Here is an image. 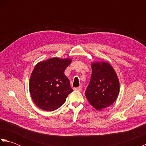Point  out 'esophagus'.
I'll return each instance as SVG.
<instances>
[{"label":"esophagus","instance_id":"obj_1","mask_svg":"<svg viewBox=\"0 0 146 146\" xmlns=\"http://www.w3.org/2000/svg\"><path fill=\"white\" fill-rule=\"evenodd\" d=\"M74 90H78V91H81L82 90V86H79V87H77V88H74Z\"/></svg>","mask_w":146,"mask_h":146}]
</instances>
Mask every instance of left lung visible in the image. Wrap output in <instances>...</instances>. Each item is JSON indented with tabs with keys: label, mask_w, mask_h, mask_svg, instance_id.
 I'll return each mask as SVG.
<instances>
[{
	"label": "left lung",
	"mask_w": 146,
	"mask_h": 146,
	"mask_svg": "<svg viewBox=\"0 0 146 146\" xmlns=\"http://www.w3.org/2000/svg\"><path fill=\"white\" fill-rule=\"evenodd\" d=\"M92 68L85 96L93 107L101 110L115 101L119 93V81L113 68L107 62L93 63Z\"/></svg>",
	"instance_id": "8db88e82"
}]
</instances>
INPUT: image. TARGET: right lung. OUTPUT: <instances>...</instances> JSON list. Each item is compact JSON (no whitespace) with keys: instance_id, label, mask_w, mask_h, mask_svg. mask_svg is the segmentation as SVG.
Here are the masks:
<instances>
[{"instance_id":"right-lung-1","label":"right lung","mask_w":146,"mask_h":146,"mask_svg":"<svg viewBox=\"0 0 146 146\" xmlns=\"http://www.w3.org/2000/svg\"><path fill=\"white\" fill-rule=\"evenodd\" d=\"M70 59L52 58L41 62L34 68L29 81L33 100L43 110L53 111L60 108L73 92L64 70Z\"/></svg>"}]
</instances>
